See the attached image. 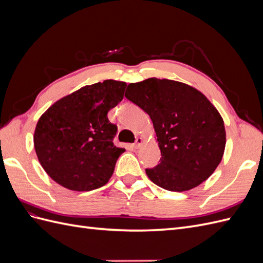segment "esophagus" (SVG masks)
Listing matches in <instances>:
<instances>
[{"instance_id":"obj_1","label":"esophagus","mask_w":263,"mask_h":263,"mask_svg":"<svg viewBox=\"0 0 263 263\" xmlns=\"http://www.w3.org/2000/svg\"><path fill=\"white\" fill-rule=\"evenodd\" d=\"M144 142H145L144 138H142V137H138V138L136 139V142H135V144H134V147L136 148V149H139V148L141 147V145L144 144Z\"/></svg>"}]
</instances>
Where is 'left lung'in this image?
Wrapping results in <instances>:
<instances>
[{"label":"left lung","mask_w":263,"mask_h":263,"mask_svg":"<svg viewBox=\"0 0 263 263\" xmlns=\"http://www.w3.org/2000/svg\"><path fill=\"white\" fill-rule=\"evenodd\" d=\"M125 97L153 121L161 162L146 173L155 184L185 192L212 176L224 155L226 130L217 108L201 91L149 78L128 84Z\"/></svg>","instance_id":"obj_1"}]
</instances>
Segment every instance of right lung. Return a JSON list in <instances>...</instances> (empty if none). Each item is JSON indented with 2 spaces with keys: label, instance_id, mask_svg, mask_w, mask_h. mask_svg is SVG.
<instances>
[{
  "label": "right lung",
  "instance_id": "1",
  "mask_svg": "<svg viewBox=\"0 0 263 263\" xmlns=\"http://www.w3.org/2000/svg\"><path fill=\"white\" fill-rule=\"evenodd\" d=\"M126 82L105 80L63 97L39 117L34 147L46 173L71 191L105 185L125 148L114 146L107 113L124 98Z\"/></svg>",
  "mask_w": 263,
  "mask_h": 263
}]
</instances>
